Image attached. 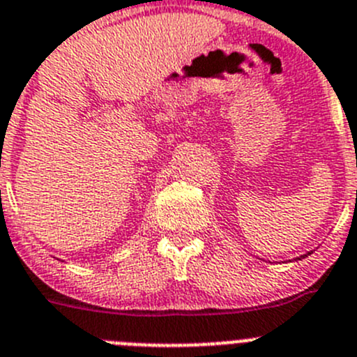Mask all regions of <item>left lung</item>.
Instances as JSON below:
<instances>
[{
	"label": "left lung",
	"mask_w": 357,
	"mask_h": 357,
	"mask_svg": "<svg viewBox=\"0 0 357 357\" xmlns=\"http://www.w3.org/2000/svg\"><path fill=\"white\" fill-rule=\"evenodd\" d=\"M312 254H314V250H312V252H306V254H305V255H299V257H296V259H294V261H301V259L308 257V255H312Z\"/></svg>",
	"instance_id": "left-lung-1"
}]
</instances>
